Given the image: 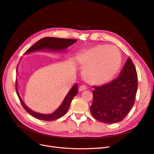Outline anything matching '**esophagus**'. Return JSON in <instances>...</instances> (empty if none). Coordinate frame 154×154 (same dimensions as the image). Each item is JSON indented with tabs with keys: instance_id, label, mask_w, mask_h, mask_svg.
Wrapping results in <instances>:
<instances>
[{
	"instance_id": "34e87169",
	"label": "esophagus",
	"mask_w": 154,
	"mask_h": 154,
	"mask_svg": "<svg viewBox=\"0 0 154 154\" xmlns=\"http://www.w3.org/2000/svg\"><path fill=\"white\" fill-rule=\"evenodd\" d=\"M86 89H87V87H86L85 85H81L80 87H79V91H80V92L85 91V90H86Z\"/></svg>"
}]
</instances>
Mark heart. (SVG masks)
I'll list each match as a JSON object with an SVG mask.
<instances>
[{"instance_id":"b5f03b06","label":"heart","mask_w":154,"mask_h":154,"mask_svg":"<svg viewBox=\"0 0 154 154\" xmlns=\"http://www.w3.org/2000/svg\"><path fill=\"white\" fill-rule=\"evenodd\" d=\"M83 76L93 84H102L114 78L122 63L119 49L108 45H98L85 50L78 57Z\"/></svg>"}]
</instances>
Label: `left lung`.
<instances>
[{"mask_svg":"<svg viewBox=\"0 0 154 154\" xmlns=\"http://www.w3.org/2000/svg\"><path fill=\"white\" fill-rule=\"evenodd\" d=\"M94 88L90 108L93 117L105 123L122 121L132 108L137 89V74L132 60L128 58L117 78Z\"/></svg>","mask_w":154,"mask_h":154,"instance_id":"left-lung-1","label":"left lung"}]
</instances>
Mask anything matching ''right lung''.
<instances>
[{"instance_id":"1","label":"right lung","mask_w":154,"mask_h":154,"mask_svg":"<svg viewBox=\"0 0 154 154\" xmlns=\"http://www.w3.org/2000/svg\"><path fill=\"white\" fill-rule=\"evenodd\" d=\"M76 42L77 40L75 39L60 38H55V37H45V38H42L37 42H36L32 47H31L28 50H27L25 53L29 54L40 51H54V52L60 51H60H65L67 48H69V46H71L73 44ZM17 70L18 66L17 67ZM16 83V91L17 93V95L20 100L22 105L29 114H31L32 116H33L34 118L40 120L53 121L62 117V116L66 114L67 112L73 97L78 94V83H76V84H74L71 87V89L69 90L67 94L65 97L62 103L57 110L51 114H41L32 110L28 106H27V105L24 103V102L22 101V99L21 98L19 92H18L17 80Z\"/></svg>"}]
</instances>
